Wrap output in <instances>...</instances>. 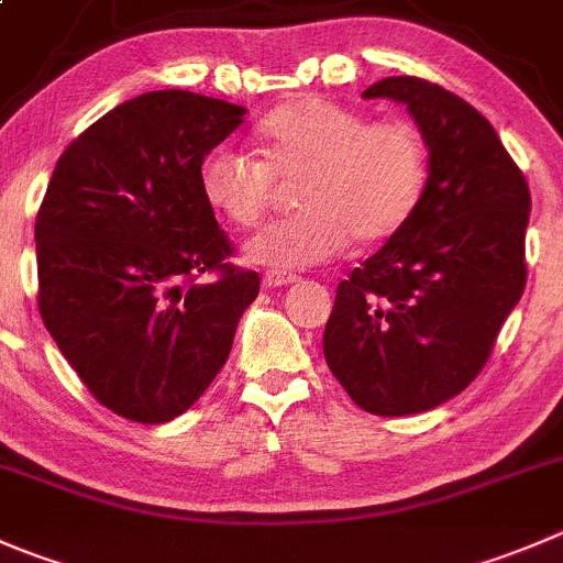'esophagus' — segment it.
<instances>
[{"mask_svg": "<svg viewBox=\"0 0 563 563\" xmlns=\"http://www.w3.org/2000/svg\"><path fill=\"white\" fill-rule=\"evenodd\" d=\"M297 280H299L297 275H286V272H266L264 286L266 288H280V286H291V283H297Z\"/></svg>", "mask_w": 563, "mask_h": 563, "instance_id": "esophagus-1", "label": "esophagus"}]
</instances>
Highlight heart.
I'll use <instances>...</instances> for the list:
<instances>
[{
	"instance_id": "obj_1",
	"label": "heart",
	"mask_w": 563,
	"mask_h": 563,
	"mask_svg": "<svg viewBox=\"0 0 563 563\" xmlns=\"http://www.w3.org/2000/svg\"><path fill=\"white\" fill-rule=\"evenodd\" d=\"M255 136L264 159L217 145L200 162L198 184L217 214L250 228L272 203L275 178H302L294 192L302 209L244 244L253 264L275 272L330 261L352 236L387 242L427 192V140L407 120H368L360 109L305 96L266 114Z\"/></svg>"
}]
</instances>
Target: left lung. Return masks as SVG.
Listing matches in <instances>:
<instances>
[{
  "instance_id": "1",
  "label": "left lung",
  "mask_w": 563,
  "mask_h": 563,
  "mask_svg": "<svg viewBox=\"0 0 563 563\" xmlns=\"http://www.w3.org/2000/svg\"><path fill=\"white\" fill-rule=\"evenodd\" d=\"M363 98L407 103L429 148L412 220L338 283L324 360L365 412H427L487 365L526 288L531 192L498 131L471 103L418 76Z\"/></svg>"
}]
</instances>
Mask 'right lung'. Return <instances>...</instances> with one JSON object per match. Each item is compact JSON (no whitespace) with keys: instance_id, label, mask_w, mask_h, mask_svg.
<instances>
[{"instance_id":"1","label":"right lung","mask_w":563,"mask_h":563,"mask_svg":"<svg viewBox=\"0 0 563 563\" xmlns=\"http://www.w3.org/2000/svg\"><path fill=\"white\" fill-rule=\"evenodd\" d=\"M244 112L189 90L143 92L76 136L43 195V324L87 390L136 423L203 396L258 297V272L228 264L233 247L198 184Z\"/></svg>"}]
</instances>
